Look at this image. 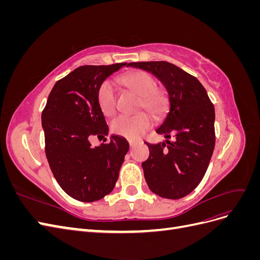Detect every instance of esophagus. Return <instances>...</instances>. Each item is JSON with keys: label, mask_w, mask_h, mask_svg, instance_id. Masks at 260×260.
<instances>
[{"label": "esophagus", "mask_w": 260, "mask_h": 260, "mask_svg": "<svg viewBox=\"0 0 260 260\" xmlns=\"http://www.w3.org/2000/svg\"><path fill=\"white\" fill-rule=\"evenodd\" d=\"M137 143V141H132V140H129V145L130 147H132L133 145H135Z\"/></svg>", "instance_id": "34e87169"}]
</instances>
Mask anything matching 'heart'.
<instances>
[{"label":"heart","instance_id":"1","mask_svg":"<svg viewBox=\"0 0 260 260\" xmlns=\"http://www.w3.org/2000/svg\"><path fill=\"white\" fill-rule=\"evenodd\" d=\"M118 81L140 96L139 109H145L154 118L161 117L167 109L168 99L165 91L157 89L155 78L143 70H132L119 77ZM98 103L106 116L116 113V91L109 81L102 82L98 90ZM152 119L146 113L136 116H120L112 123V131L115 135L135 140L142 137L151 128Z\"/></svg>","mask_w":260,"mask_h":260}]
</instances>
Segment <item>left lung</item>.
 <instances>
[{"instance_id":"left-lung-1","label":"left lung","mask_w":260,"mask_h":260,"mask_svg":"<svg viewBox=\"0 0 260 260\" xmlns=\"http://www.w3.org/2000/svg\"><path fill=\"white\" fill-rule=\"evenodd\" d=\"M128 66L152 73L166 86L170 109L156 130L174 141L148 144L142 162L144 178L153 193L179 200L190 194L206 174L215 148V108L196 78L168 61H139Z\"/></svg>"}]
</instances>
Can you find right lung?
Here are the masks:
<instances>
[{
  "mask_svg": "<svg viewBox=\"0 0 260 260\" xmlns=\"http://www.w3.org/2000/svg\"><path fill=\"white\" fill-rule=\"evenodd\" d=\"M127 62L85 65L58 80L42 112L45 155L60 187L70 198L91 203L109 194L129 151L123 138L92 147L93 136H107L108 127L98 103V90L108 76Z\"/></svg>",
  "mask_w": 260,
  "mask_h": 260,
  "instance_id": "add662e5",
  "label": "right lung"
}]
</instances>
